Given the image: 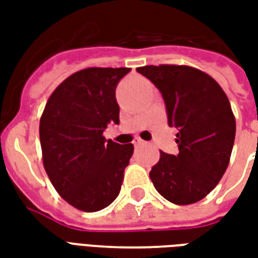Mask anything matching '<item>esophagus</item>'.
Here are the masks:
<instances>
[{"label":"esophagus","instance_id":"1","mask_svg":"<svg viewBox=\"0 0 258 258\" xmlns=\"http://www.w3.org/2000/svg\"><path fill=\"white\" fill-rule=\"evenodd\" d=\"M133 144H134V146H141V145H144L145 142L141 140V138H135V140L133 141Z\"/></svg>","mask_w":258,"mask_h":258}]
</instances>
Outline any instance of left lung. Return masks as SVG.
I'll return each mask as SVG.
<instances>
[{"label": "left lung", "mask_w": 258, "mask_h": 258, "mask_svg": "<svg viewBox=\"0 0 258 258\" xmlns=\"http://www.w3.org/2000/svg\"><path fill=\"white\" fill-rule=\"evenodd\" d=\"M137 72L162 92L178 153L160 152L151 179L164 199L192 205L216 188L225 173L236 123L225 92L209 74L189 66H144Z\"/></svg>", "instance_id": "obj_1"}]
</instances>
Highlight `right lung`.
Instances as JSON below:
<instances>
[{"label": "right lung", "instance_id": "1", "mask_svg": "<svg viewBox=\"0 0 258 258\" xmlns=\"http://www.w3.org/2000/svg\"><path fill=\"white\" fill-rule=\"evenodd\" d=\"M130 70H80L53 91L42 113L44 168L58 194L79 210H102L121 189L134 145L106 141L103 131L120 123L116 87Z\"/></svg>", "mask_w": 258, "mask_h": 258}]
</instances>
